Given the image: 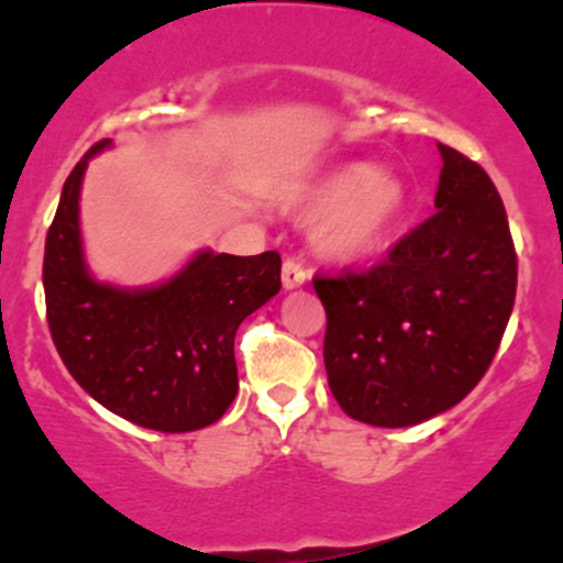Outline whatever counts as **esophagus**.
Listing matches in <instances>:
<instances>
[{
    "label": "esophagus",
    "mask_w": 563,
    "mask_h": 563,
    "mask_svg": "<svg viewBox=\"0 0 563 563\" xmlns=\"http://www.w3.org/2000/svg\"><path fill=\"white\" fill-rule=\"evenodd\" d=\"M307 282V268L297 258H287L282 266V284L284 289H297Z\"/></svg>",
    "instance_id": "1"
}]
</instances>
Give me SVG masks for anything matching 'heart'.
<instances>
[{"label":"heart","mask_w":563,"mask_h":563,"mask_svg":"<svg viewBox=\"0 0 563 563\" xmlns=\"http://www.w3.org/2000/svg\"><path fill=\"white\" fill-rule=\"evenodd\" d=\"M406 192L394 177L373 165H345L309 192L314 241L332 258H363L373 254L404 213Z\"/></svg>","instance_id":"b5f03b06"}]
</instances>
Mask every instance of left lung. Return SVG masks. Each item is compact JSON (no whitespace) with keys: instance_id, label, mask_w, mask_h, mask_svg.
Here are the masks:
<instances>
[{"instance_id":"8db88e82","label":"left lung","mask_w":563,"mask_h":563,"mask_svg":"<svg viewBox=\"0 0 563 563\" xmlns=\"http://www.w3.org/2000/svg\"><path fill=\"white\" fill-rule=\"evenodd\" d=\"M434 216L368 272L314 276L328 312L324 368L350 419L413 427L477 386L518 284L508 216L483 167L446 144Z\"/></svg>"}]
</instances>
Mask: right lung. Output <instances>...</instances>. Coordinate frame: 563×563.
<instances>
[{"instance_id": "1", "label": "right lung", "mask_w": 563, "mask_h": 563, "mask_svg": "<svg viewBox=\"0 0 563 563\" xmlns=\"http://www.w3.org/2000/svg\"><path fill=\"white\" fill-rule=\"evenodd\" d=\"M84 154L63 185L45 241L47 324L78 386L136 427L180 434L216 423L239 394L233 340L239 324L282 289V256L200 251L159 287L96 282L80 243Z\"/></svg>"}]
</instances>
